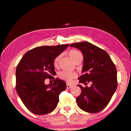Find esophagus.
Listing matches in <instances>:
<instances>
[{
  "mask_svg": "<svg viewBox=\"0 0 131 131\" xmlns=\"http://www.w3.org/2000/svg\"><path fill=\"white\" fill-rule=\"evenodd\" d=\"M72 87V85H71L70 84H69V83H67V89H70Z\"/></svg>",
  "mask_w": 131,
  "mask_h": 131,
  "instance_id": "esophagus-1",
  "label": "esophagus"
}]
</instances>
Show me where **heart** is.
<instances>
[{"instance_id": "obj_1", "label": "heart", "mask_w": 131, "mask_h": 131, "mask_svg": "<svg viewBox=\"0 0 131 131\" xmlns=\"http://www.w3.org/2000/svg\"><path fill=\"white\" fill-rule=\"evenodd\" d=\"M69 56L70 58L73 60L74 62H75L80 58H83V54L80 51L77 50H71L69 52ZM60 56H58L54 59L53 61V66L55 68H57L58 66ZM77 76L76 73L74 72H70L67 71H62L58 74L59 78L63 80L70 81L72 79H74Z\"/></svg>"}]
</instances>
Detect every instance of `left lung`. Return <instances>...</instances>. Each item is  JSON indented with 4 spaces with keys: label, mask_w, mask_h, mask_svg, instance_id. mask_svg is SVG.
Here are the masks:
<instances>
[{
    "label": "left lung",
    "mask_w": 131,
    "mask_h": 131,
    "mask_svg": "<svg viewBox=\"0 0 131 131\" xmlns=\"http://www.w3.org/2000/svg\"><path fill=\"white\" fill-rule=\"evenodd\" d=\"M70 47L79 49L84 58L79 83H91L90 87L81 86V94L76 102L81 109L89 113H97L109 103L117 86V71L115 64L103 49L88 42L72 43Z\"/></svg>",
    "instance_id": "obj_1"
}]
</instances>
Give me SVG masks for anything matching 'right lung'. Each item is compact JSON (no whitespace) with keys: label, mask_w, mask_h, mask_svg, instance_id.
Instances as JSON below:
<instances>
[{"label":"right lung","mask_w":131,"mask_h":131,"mask_svg":"<svg viewBox=\"0 0 131 131\" xmlns=\"http://www.w3.org/2000/svg\"><path fill=\"white\" fill-rule=\"evenodd\" d=\"M68 46L36 47L26 52L17 66L16 92L26 107L34 114L51 112L57 106L60 94L66 89L65 81L53 77L56 75L53 61ZM47 78L53 83L45 85Z\"/></svg>","instance_id":"add662e5"}]
</instances>
